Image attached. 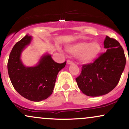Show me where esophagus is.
<instances>
[{
	"instance_id": "esophagus-1",
	"label": "esophagus",
	"mask_w": 129,
	"mask_h": 129,
	"mask_svg": "<svg viewBox=\"0 0 129 129\" xmlns=\"http://www.w3.org/2000/svg\"><path fill=\"white\" fill-rule=\"evenodd\" d=\"M67 63L68 64H72V63H73V62L71 60H67Z\"/></svg>"
}]
</instances>
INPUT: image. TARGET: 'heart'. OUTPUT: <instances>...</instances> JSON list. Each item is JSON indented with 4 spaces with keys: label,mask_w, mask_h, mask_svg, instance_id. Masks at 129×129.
<instances>
[{
    "label": "heart",
    "mask_w": 129,
    "mask_h": 129,
    "mask_svg": "<svg viewBox=\"0 0 129 129\" xmlns=\"http://www.w3.org/2000/svg\"><path fill=\"white\" fill-rule=\"evenodd\" d=\"M67 51L74 55H78L79 59L84 63H89L98 57L101 51L99 42H81L67 47Z\"/></svg>",
    "instance_id": "b5f03b06"
}]
</instances>
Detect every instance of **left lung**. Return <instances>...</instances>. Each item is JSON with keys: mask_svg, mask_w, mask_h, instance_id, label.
Segmentation results:
<instances>
[{"mask_svg": "<svg viewBox=\"0 0 129 129\" xmlns=\"http://www.w3.org/2000/svg\"><path fill=\"white\" fill-rule=\"evenodd\" d=\"M105 53L92 63L84 64L76 78L78 87L89 96H98L109 93L120 80L126 62L124 51L118 41L107 36L104 41Z\"/></svg>", "mask_w": 129, "mask_h": 129, "instance_id": "obj_1", "label": "left lung"}]
</instances>
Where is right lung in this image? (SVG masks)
<instances>
[{"instance_id":"add662e5","label":"right lung","mask_w":129,"mask_h":129,"mask_svg":"<svg viewBox=\"0 0 129 129\" xmlns=\"http://www.w3.org/2000/svg\"><path fill=\"white\" fill-rule=\"evenodd\" d=\"M31 36L26 35L13 47L9 56L8 72L14 89L27 100L38 102L45 100L52 93L59 72L65 67L54 62L49 54L42 56L38 65L26 67L20 57L22 50L28 45Z\"/></svg>"}]
</instances>
